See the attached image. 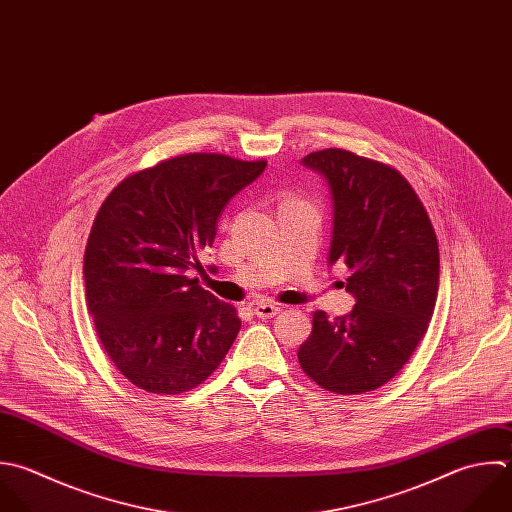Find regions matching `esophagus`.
<instances>
[{
  "label": "esophagus",
  "mask_w": 512,
  "mask_h": 512,
  "mask_svg": "<svg viewBox=\"0 0 512 512\" xmlns=\"http://www.w3.org/2000/svg\"><path fill=\"white\" fill-rule=\"evenodd\" d=\"M253 313H255L259 319H271V317H275L277 313H281V307H279V305H273V303H259V305H255Z\"/></svg>",
  "instance_id": "34e87169"
}]
</instances>
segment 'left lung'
<instances>
[{"instance_id":"1","label":"left lung","mask_w":512,"mask_h":512,"mask_svg":"<svg viewBox=\"0 0 512 512\" xmlns=\"http://www.w3.org/2000/svg\"><path fill=\"white\" fill-rule=\"evenodd\" d=\"M331 193L327 263L347 265L349 315L315 311L299 347L301 369L319 387L361 395L391 381L427 333L439 293V243L409 181L389 165L345 149L301 159Z\"/></svg>"}]
</instances>
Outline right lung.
<instances>
[{"instance_id": "obj_1", "label": "right lung", "mask_w": 512, "mask_h": 512, "mask_svg": "<svg viewBox=\"0 0 512 512\" xmlns=\"http://www.w3.org/2000/svg\"><path fill=\"white\" fill-rule=\"evenodd\" d=\"M265 167L179 155L129 175L103 201L85 247V301L105 353L135 387L191 391L231 349L241 319L187 271H203L197 257L223 209Z\"/></svg>"}]
</instances>
